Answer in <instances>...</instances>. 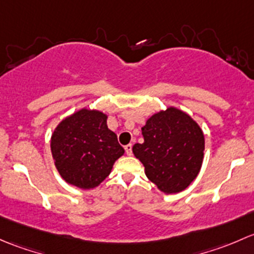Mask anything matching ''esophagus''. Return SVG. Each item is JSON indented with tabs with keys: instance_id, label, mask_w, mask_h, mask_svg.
<instances>
[{
	"instance_id": "esophagus-1",
	"label": "esophagus",
	"mask_w": 254,
	"mask_h": 254,
	"mask_svg": "<svg viewBox=\"0 0 254 254\" xmlns=\"http://www.w3.org/2000/svg\"><path fill=\"white\" fill-rule=\"evenodd\" d=\"M132 148H133V145L130 144H127L126 146H125V150H126V153H127V155H132Z\"/></svg>"
}]
</instances>
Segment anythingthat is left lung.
Here are the masks:
<instances>
[{
    "mask_svg": "<svg viewBox=\"0 0 254 254\" xmlns=\"http://www.w3.org/2000/svg\"><path fill=\"white\" fill-rule=\"evenodd\" d=\"M144 143L133 154L145 175L163 192L179 193L197 177L204 155V134L187 114L169 108L153 115L142 127Z\"/></svg>",
    "mask_w": 254,
    "mask_h": 254,
    "instance_id": "1",
    "label": "left lung"
}]
</instances>
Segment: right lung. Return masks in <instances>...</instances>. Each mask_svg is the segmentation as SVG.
I'll return each mask as SVG.
<instances>
[{"instance_id":"obj_1","label":"right lung","mask_w":254,"mask_h":254,"mask_svg":"<svg viewBox=\"0 0 254 254\" xmlns=\"http://www.w3.org/2000/svg\"><path fill=\"white\" fill-rule=\"evenodd\" d=\"M108 116L82 109L64 119L51 137L55 165L62 179L83 190L99 186L124 155L117 135L106 125Z\"/></svg>"}]
</instances>
